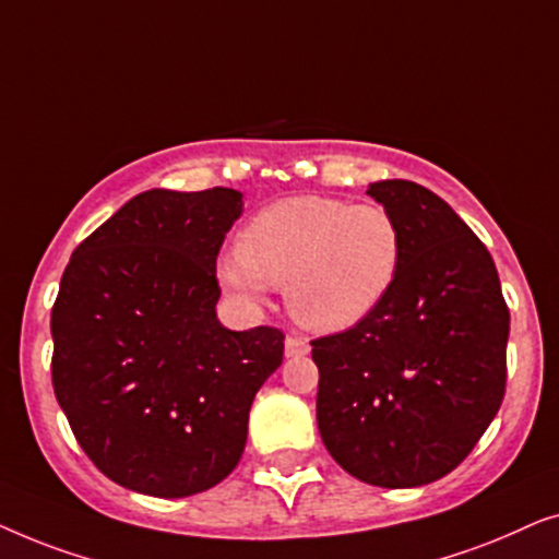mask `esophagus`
<instances>
[{
  "mask_svg": "<svg viewBox=\"0 0 559 559\" xmlns=\"http://www.w3.org/2000/svg\"><path fill=\"white\" fill-rule=\"evenodd\" d=\"M310 350V343L300 338V335H287L285 338V356L295 358V356H305Z\"/></svg>",
  "mask_w": 559,
  "mask_h": 559,
  "instance_id": "1",
  "label": "esophagus"
}]
</instances>
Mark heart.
Instances as JSON below:
<instances>
[{
	"instance_id": "obj_1",
	"label": "heart",
	"mask_w": 559,
	"mask_h": 559,
	"mask_svg": "<svg viewBox=\"0 0 559 559\" xmlns=\"http://www.w3.org/2000/svg\"><path fill=\"white\" fill-rule=\"evenodd\" d=\"M402 254V226L384 205L293 195L247 221L236 254L221 259L218 274L249 302L262 300L266 287H282L289 316L302 328L341 333L386 300Z\"/></svg>"
}]
</instances>
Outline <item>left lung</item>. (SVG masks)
<instances>
[{"label": "left lung", "mask_w": 559, "mask_h": 559, "mask_svg": "<svg viewBox=\"0 0 559 559\" xmlns=\"http://www.w3.org/2000/svg\"><path fill=\"white\" fill-rule=\"evenodd\" d=\"M366 193L400 221L402 270L369 318L310 341L318 430L354 478L415 488L457 468L499 412L509 308L484 241L442 198L409 180Z\"/></svg>", "instance_id": "8db88e82"}]
</instances>
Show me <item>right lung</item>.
Listing matches in <instances>:
<instances>
[{"label": "right lung", "mask_w": 559, "mask_h": 559, "mask_svg": "<svg viewBox=\"0 0 559 559\" xmlns=\"http://www.w3.org/2000/svg\"><path fill=\"white\" fill-rule=\"evenodd\" d=\"M241 193L147 190L75 247L50 312L52 389L114 484L157 499L216 486L285 333L218 323L216 259Z\"/></svg>", "instance_id": "right-lung-1"}]
</instances>
